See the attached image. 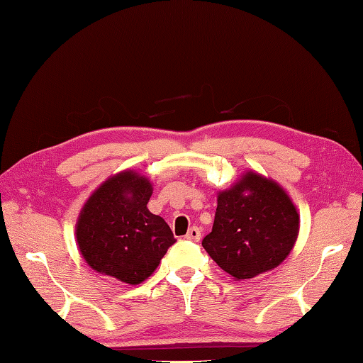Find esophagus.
<instances>
[{
	"label": "esophagus",
	"instance_id": "obj_1",
	"mask_svg": "<svg viewBox=\"0 0 363 363\" xmlns=\"http://www.w3.org/2000/svg\"><path fill=\"white\" fill-rule=\"evenodd\" d=\"M185 238H186L188 240H193V242H198V240L201 239V230H199V228H196V226L189 228Z\"/></svg>",
	"mask_w": 363,
	"mask_h": 363
}]
</instances>
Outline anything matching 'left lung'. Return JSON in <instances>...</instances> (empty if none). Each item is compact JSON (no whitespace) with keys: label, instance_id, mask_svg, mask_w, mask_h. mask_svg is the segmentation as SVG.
<instances>
[{"label":"left lung","instance_id":"left-lung-1","mask_svg":"<svg viewBox=\"0 0 363 363\" xmlns=\"http://www.w3.org/2000/svg\"><path fill=\"white\" fill-rule=\"evenodd\" d=\"M212 233L202 247L234 281L277 268L294 250L300 213L289 193L272 178L247 170L217 193Z\"/></svg>","mask_w":363,"mask_h":363}]
</instances>
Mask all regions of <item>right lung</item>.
<instances>
[{"label": "right lung", "mask_w": 363, "mask_h": 363, "mask_svg": "<svg viewBox=\"0 0 363 363\" xmlns=\"http://www.w3.org/2000/svg\"><path fill=\"white\" fill-rule=\"evenodd\" d=\"M152 183L137 170L111 175L89 196L76 220L82 258L101 276L145 282L175 242L162 217L148 211Z\"/></svg>", "instance_id": "add662e5"}]
</instances>
